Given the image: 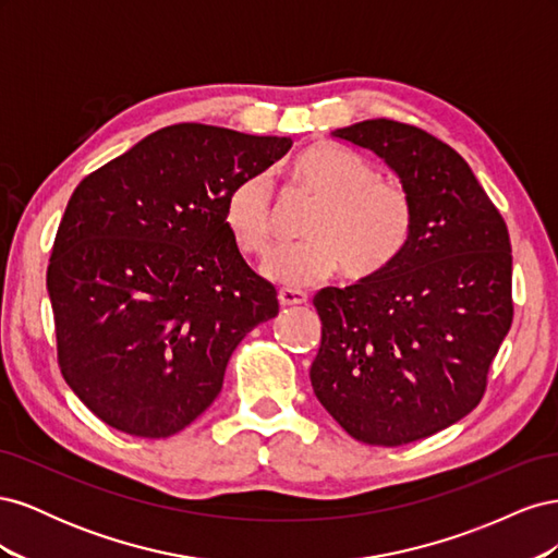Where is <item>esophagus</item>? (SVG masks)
Listing matches in <instances>:
<instances>
[{"label": "esophagus", "instance_id": "34e87169", "mask_svg": "<svg viewBox=\"0 0 558 558\" xmlns=\"http://www.w3.org/2000/svg\"><path fill=\"white\" fill-rule=\"evenodd\" d=\"M307 293L305 291H295V289H281L279 291V305L281 307H295V305H305Z\"/></svg>", "mask_w": 558, "mask_h": 558}]
</instances>
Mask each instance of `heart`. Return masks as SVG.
<instances>
[{
	"mask_svg": "<svg viewBox=\"0 0 558 558\" xmlns=\"http://www.w3.org/2000/svg\"><path fill=\"white\" fill-rule=\"evenodd\" d=\"M291 183L316 199L298 246L279 248L263 265L269 281L312 286L344 267L351 279H369L391 267L410 244L414 207L396 181L379 179L375 165L332 146H312L289 165ZM223 226L244 256L263 258L272 246V207L265 174L232 185Z\"/></svg>",
	"mask_w": 558,
	"mask_h": 558,
	"instance_id": "obj_1",
	"label": "heart"
}]
</instances>
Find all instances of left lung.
<instances>
[{"label":"left lung","mask_w":558,"mask_h":558,"mask_svg":"<svg viewBox=\"0 0 558 558\" xmlns=\"http://www.w3.org/2000/svg\"><path fill=\"white\" fill-rule=\"evenodd\" d=\"M379 156L408 191L414 228L384 272L320 289L310 369L328 414L365 445L398 447L477 408L512 326L508 226L451 146L388 118L330 132Z\"/></svg>","instance_id":"obj_1"}]
</instances>
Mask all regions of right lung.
I'll return each mask as SVG.
<instances>
[{"label": "right lung", "instance_id": "1", "mask_svg": "<svg viewBox=\"0 0 558 558\" xmlns=\"http://www.w3.org/2000/svg\"><path fill=\"white\" fill-rule=\"evenodd\" d=\"M291 137L179 123L83 179L46 289L64 381L116 430L170 437L221 393L232 351L279 312L223 226L230 189Z\"/></svg>", "mask_w": 558, "mask_h": 558}]
</instances>
